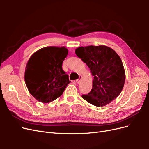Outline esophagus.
<instances>
[{
  "instance_id": "esophagus-1",
  "label": "esophagus",
  "mask_w": 149,
  "mask_h": 149,
  "mask_svg": "<svg viewBox=\"0 0 149 149\" xmlns=\"http://www.w3.org/2000/svg\"><path fill=\"white\" fill-rule=\"evenodd\" d=\"M81 76H79V78L76 80V83H79L80 81H81Z\"/></svg>"
}]
</instances>
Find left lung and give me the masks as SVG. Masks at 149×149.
<instances>
[{"label":"left lung","mask_w":149,"mask_h":149,"mask_svg":"<svg viewBox=\"0 0 149 149\" xmlns=\"http://www.w3.org/2000/svg\"><path fill=\"white\" fill-rule=\"evenodd\" d=\"M75 53L94 76L91 91L82 97L97 107L104 106L115 100L123 90L125 79L123 62L118 53L104 45L81 47Z\"/></svg>","instance_id":"left-lung-1"}]
</instances>
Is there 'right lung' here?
Returning a JSON list of instances; mask_svg holds the SVG:
<instances>
[{
  "instance_id": "right-lung-1",
  "label": "right lung",
  "mask_w": 149,
  "mask_h": 149,
  "mask_svg": "<svg viewBox=\"0 0 149 149\" xmlns=\"http://www.w3.org/2000/svg\"><path fill=\"white\" fill-rule=\"evenodd\" d=\"M68 51L65 47H48L39 49L26 65L25 81L30 93L37 101L52 102L62 95L70 81L62 69Z\"/></svg>"
}]
</instances>
